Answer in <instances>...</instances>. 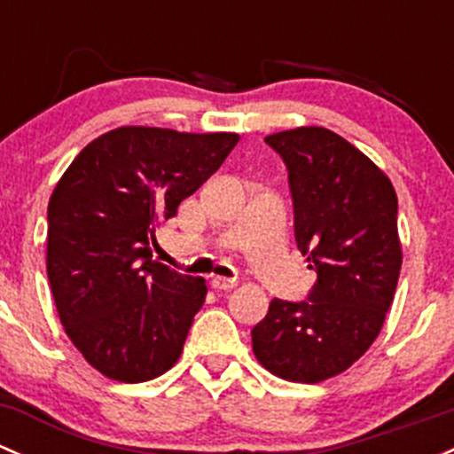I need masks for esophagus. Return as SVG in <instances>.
I'll use <instances>...</instances> for the list:
<instances>
[{"instance_id":"1","label":"esophagus","mask_w":454,"mask_h":454,"mask_svg":"<svg viewBox=\"0 0 454 454\" xmlns=\"http://www.w3.org/2000/svg\"><path fill=\"white\" fill-rule=\"evenodd\" d=\"M210 287L213 290H219V292H228L232 290V287H237V281L235 278H226V277H213L210 278Z\"/></svg>"}]
</instances>
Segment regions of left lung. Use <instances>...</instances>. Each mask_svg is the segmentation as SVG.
<instances>
[{
  "label": "left lung",
  "mask_w": 454,
  "mask_h": 454,
  "mask_svg": "<svg viewBox=\"0 0 454 454\" xmlns=\"http://www.w3.org/2000/svg\"><path fill=\"white\" fill-rule=\"evenodd\" d=\"M265 142L290 173L296 244L318 278L308 301H270L253 351L270 373L316 384L349 369L382 329L402 268L397 195L378 164L325 127Z\"/></svg>",
  "instance_id": "left-lung-1"
}]
</instances>
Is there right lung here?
Wrapping results in <instances>:
<instances>
[{
	"mask_svg": "<svg viewBox=\"0 0 454 454\" xmlns=\"http://www.w3.org/2000/svg\"><path fill=\"white\" fill-rule=\"evenodd\" d=\"M239 134L118 127L72 160L48 204L50 290L72 345L118 382L180 358L204 278L153 259L155 231L222 167Z\"/></svg>",
	"mask_w": 454,
	"mask_h": 454,
	"instance_id": "1",
	"label": "right lung"
}]
</instances>
